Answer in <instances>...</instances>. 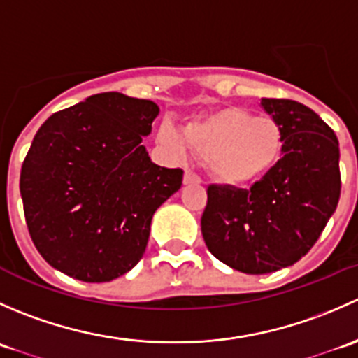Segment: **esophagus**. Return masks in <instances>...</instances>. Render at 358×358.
<instances>
[{"label": "esophagus", "instance_id": "34e87169", "mask_svg": "<svg viewBox=\"0 0 358 358\" xmlns=\"http://www.w3.org/2000/svg\"><path fill=\"white\" fill-rule=\"evenodd\" d=\"M183 183H185V185H190V183H201V178L199 175H196L194 171L187 169V171L183 173Z\"/></svg>", "mask_w": 358, "mask_h": 358}]
</instances>
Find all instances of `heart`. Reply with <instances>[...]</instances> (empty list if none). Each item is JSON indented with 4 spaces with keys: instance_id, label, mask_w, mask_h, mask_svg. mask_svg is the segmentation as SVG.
<instances>
[{
    "instance_id": "heart-1",
    "label": "heart",
    "mask_w": 358,
    "mask_h": 358,
    "mask_svg": "<svg viewBox=\"0 0 358 358\" xmlns=\"http://www.w3.org/2000/svg\"><path fill=\"white\" fill-rule=\"evenodd\" d=\"M157 140L176 156L185 152L187 143L206 157L209 173L218 182L234 187L249 185L268 175L284 150L282 126L273 117H256L241 107L190 119L183 126V136L171 122H162Z\"/></svg>"
}]
</instances>
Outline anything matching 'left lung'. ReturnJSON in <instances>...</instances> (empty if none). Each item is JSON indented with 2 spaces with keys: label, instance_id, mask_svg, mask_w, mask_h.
Masks as SVG:
<instances>
[{
  "label": "left lung",
  "instance_id": "left-lung-1",
  "mask_svg": "<svg viewBox=\"0 0 358 358\" xmlns=\"http://www.w3.org/2000/svg\"><path fill=\"white\" fill-rule=\"evenodd\" d=\"M284 131L282 157L251 189L209 185L201 218L211 255L243 273L294 265L326 229L341 192L334 131L303 103L262 99Z\"/></svg>",
  "mask_w": 358,
  "mask_h": 358
}]
</instances>
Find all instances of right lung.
<instances>
[{"label":"right lung","mask_w":358,"mask_h":358,"mask_svg":"<svg viewBox=\"0 0 358 358\" xmlns=\"http://www.w3.org/2000/svg\"><path fill=\"white\" fill-rule=\"evenodd\" d=\"M159 107L117 92L50 115L20 171L25 223L39 255L83 282H109L142 259L156 209L183 171L142 145Z\"/></svg>","instance_id":"1"}]
</instances>
